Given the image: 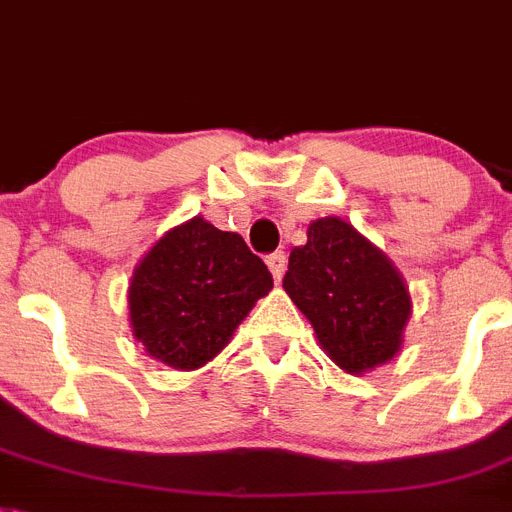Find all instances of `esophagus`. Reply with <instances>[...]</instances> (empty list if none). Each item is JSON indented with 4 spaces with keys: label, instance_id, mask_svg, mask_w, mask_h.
<instances>
[{
    "label": "esophagus",
    "instance_id": "esophagus-1",
    "mask_svg": "<svg viewBox=\"0 0 512 512\" xmlns=\"http://www.w3.org/2000/svg\"><path fill=\"white\" fill-rule=\"evenodd\" d=\"M265 263H268L273 278H276V281H281L283 270H286V255H283V252H273V255H268V260H265Z\"/></svg>",
    "mask_w": 512,
    "mask_h": 512
}]
</instances>
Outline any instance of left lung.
I'll list each match as a JSON object with an SVG mask.
<instances>
[{"label":"left lung","instance_id":"8db88e82","mask_svg":"<svg viewBox=\"0 0 512 512\" xmlns=\"http://www.w3.org/2000/svg\"><path fill=\"white\" fill-rule=\"evenodd\" d=\"M283 289L312 322L322 349L351 375L385 364L401 349L409 289L351 223H309L307 244L291 249Z\"/></svg>","mask_w":512,"mask_h":512}]
</instances>
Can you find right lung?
<instances>
[{
    "label": "right lung",
    "instance_id": "obj_1",
    "mask_svg": "<svg viewBox=\"0 0 512 512\" xmlns=\"http://www.w3.org/2000/svg\"><path fill=\"white\" fill-rule=\"evenodd\" d=\"M270 289L268 265L242 236L197 216L166 231L135 268L132 330L153 359L197 369L231 341Z\"/></svg>",
    "mask_w": 512,
    "mask_h": 512
}]
</instances>
